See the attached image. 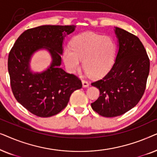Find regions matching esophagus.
<instances>
[{"mask_svg":"<svg viewBox=\"0 0 157 157\" xmlns=\"http://www.w3.org/2000/svg\"><path fill=\"white\" fill-rule=\"evenodd\" d=\"M82 84L83 87H88L89 86V83L86 80H82Z\"/></svg>","mask_w":157,"mask_h":157,"instance_id":"1","label":"esophagus"}]
</instances>
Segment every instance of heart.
I'll return each mask as SVG.
<instances>
[{
  "mask_svg": "<svg viewBox=\"0 0 157 157\" xmlns=\"http://www.w3.org/2000/svg\"><path fill=\"white\" fill-rule=\"evenodd\" d=\"M117 45L112 38L94 33L78 35L63 51L64 63L71 72L83 67L90 76L100 77L109 71L114 62Z\"/></svg>",
  "mask_w": 157,
  "mask_h": 157,
  "instance_id": "1",
  "label": "heart"
}]
</instances>
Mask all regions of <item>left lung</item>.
<instances>
[{
	"label": "left lung",
	"instance_id": "obj_1",
	"mask_svg": "<svg viewBox=\"0 0 157 157\" xmlns=\"http://www.w3.org/2000/svg\"><path fill=\"white\" fill-rule=\"evenodd\" d=\"M119 49L112 68L101 79L91 83L100 96L91 104L94 111L104 117L122 115L138 104L144 93L150 62L137 36L115 27Z\"/></svg>",
	"mask_w": 157,
	"mask_h": 157
}]
</instances>
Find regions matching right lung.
<instances>
[{
    "label": "right lung",
    "instance_id": "obj_1",
    "mask_svg": "<svg viewBox=\"0 0 157 157\" xmlns=\"http://www.w3.org/2000/svg\"><path fill=\"white\" fill-rule=\"evenodd\" d=\"M76 25H40L28 29L18 38L8 59L10 86L18 103L34 115L50 117L67 106L74 91L82 83L74 74L60 68L66 36L73 33ZM45 49L52 61L46 70L33 73L29 61L36 51Z\"/></svg>",
    "mask_w": 157,
    "mask_h": 157
}]
</instances>
